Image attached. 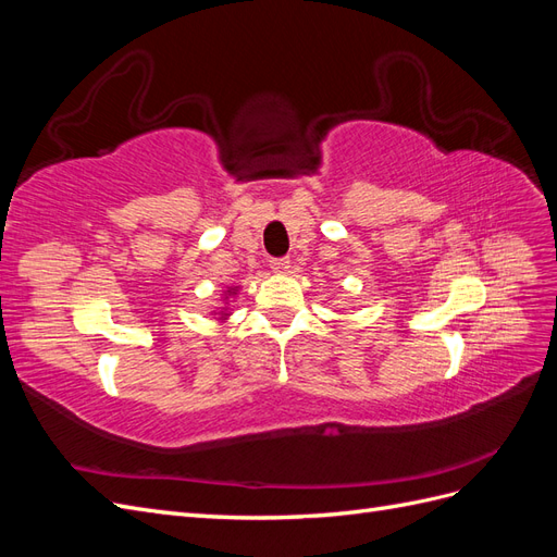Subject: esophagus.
I'll use <instances>...</instances> for the list:
<instances>
[{
	"mask_svg": "<svg viewBox=\"0 0 557 557\" xmlns=\"http://www.w3.org/2000/svg\"><path fill=\"white\" fill-rule=\"evenodd\" d=\"M269 267H272V272H276V274H290L293 262H290V258H276Z\"/></svg>",
	"mask_w": 557,
	"mask_h": 557,
	"instance_id": "1",
	"label": "esophagus"
}]
</instances>
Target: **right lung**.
Instances as JSON below:
<instances>
[{"mask_svg":"<svg viewBox=\"0 0 557 557\" xmlns=\"http://www.w3.org/2000/svg\"><path fill=\"white\" fill-rule=\"evenodd\" d=\"M237 293H239V285H230L227 290H223L221 307H215V309L211 311V315H218L215 320H221V323H227L230 315H232V311H230V299L237 297Z\"/></svg>","mask_w":557,"mask_h":557,"instance_id":"add662e5","label":"right lung"}]
</instances>
